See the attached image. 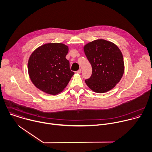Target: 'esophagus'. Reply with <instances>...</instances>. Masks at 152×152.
<instances>
[{"mask_svg":"<svg viewBox=\"0 0 152 152\" xmlns=\"http://www.w3.org/2000/svg\"><path fill=\"white\" fill-rule=\"evenodd\" d=\"M81 72V69H79V70H78L77 71V74H80Z\"/></svg>","mask_w":152,"mask_h":152,"instance_id":"34e87169","label":"esophagus"}]
</instances>
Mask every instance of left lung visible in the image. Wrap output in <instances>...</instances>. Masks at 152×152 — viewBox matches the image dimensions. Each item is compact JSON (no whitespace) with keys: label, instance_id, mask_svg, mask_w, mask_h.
Listing matches in <instances>:
<instances>
[{"label":"left lung","instance_id":"8db88e82","mask_svg":"<svg viewBox=\"0 0 152 152\" xmlns=\"http://www.w3.org/2000/svg\"><path fill=\"white\" fill-rule=\"evenodd\" d=\"M83 49L92 67V74L85 80L86 84L95 92H108L123 77L125 64L122 52L113 42L102 39L87 43Z\"/></svg>","mask_w":152,"mask_h":152}]
</instances>
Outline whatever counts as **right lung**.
Listing matches in <instances>:
<instances>
[{
    "instance_id": "add662e5",
    "label": "right lung",
    "mask_w": 152,
    "mask_h": 152,
    "mask_svg": "<svg viewBox=\"0 0 152 152\" xmlns=\"http://www.w3.org/2000/svg\"><path fill=\"white\" fill-rule=\"evenodd\" d=\"M68 51L63 43L50 42L33 51L27 68L30 79L37 88L51 95L63 92L74 74L66 58Z\"/></svg>"
}]
</instances>
